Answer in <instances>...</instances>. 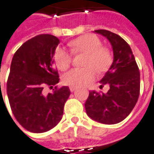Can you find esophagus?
<instances>
[{"mask_svg": "<svg viewBox=\"0 0 154 154\" xmlns=\"http://www.w3.org/2000/svg\"><path fill=\"white\" fill-rule=\"evenodd\" d=\"M69 90H70L71 92H74V91L76 90V87H74V86H70V87H69Z\"/></svg>", "mask_w": 154, "mask_h": 154, "instance_id": "34e87169", "label": "esophagus"}]
</instances>
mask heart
<instances>
[{
	"label": "heart",
	"instance_id": "1",
	"mask_svg": "<svg viewBox=\"0 0 154 154\" xmlns=\"http://www.w3.org/2000/svg\"><path fill=\"white\" fill-rule=\"evenodd\" d=\"M73 54H85L82 69H73L63 75V82L67 85L79 87L95 78V71L101 73L107 69L111 63V54L102 46L101 41L94 34H85L69 42ZM56 66L60 70L68 69L72 62V54L62 48H57L54 54Z\"/></svg>",
	"mask_w": 154,
	"mask_h": 154
}]
</instances>
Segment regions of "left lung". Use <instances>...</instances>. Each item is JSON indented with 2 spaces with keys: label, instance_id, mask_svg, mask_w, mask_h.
Wrapping results in <instances>:
<instances>
[{
  "label": "left lung",
  "instance_id": "1",
  "mask_svg": "<svg viewBox=\"0 0 154 154\" xmlns=\"http://www.w3.org/2000/svg\"><path fill=\"white\" fill-rule=\"evenodd\" d=\"M95 32L106 37L113 50V63L100 81L103 87L110 86L107 93L90 91L85 106L91 119L103 124L123 121L135 106L140 93V72L131 48L119 35L100 29Z\"/></svg>",
  "mask_w": 154,
  "mask_h": 154
}]
</instances>
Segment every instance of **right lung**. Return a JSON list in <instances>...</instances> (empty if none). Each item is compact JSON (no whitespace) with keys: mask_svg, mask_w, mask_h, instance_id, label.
<instances>
[{"mask_svg":"<svg viewBox=\"0 0 154 154\" xmlns=\"http://www.w3.org/2000/svg\"><path fill=\"white\" fill-rule=\"evenodd\" d=\"M59 43L55 36L38 35L19 48L12 58L6 91L15 118L27 131L41 133L62 119L70 95L68 86L46 94L44 88L59 83L54 54Z\"/></svg>","mask_w":154,"mask_h":154,"instance_id":"obj_1","label":"right lung"}]
</instances>
